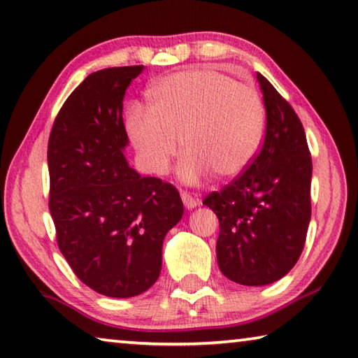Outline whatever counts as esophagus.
Here are the masks:
<instances>
[{
    "instance_id": "esophagus-1",
    "label": "esophagus",
    "mask_w": 358,
    "mask_h": 358,
    "mask_svg": "<svg viewBox=\"0 0 358 358\" xmlns=\"http://www.w3.org/2000/svg\"><path fill=\"white\" fill-rule=\"evenodd\" d=\"M181 201H183V203H185V207L187 208V210H192V208H196L197 205H199V201L196 197H192L189 192H186V191H181Z\"/></svg>"
}]
</instances>
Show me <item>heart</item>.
I'll return each mask as SVG.
<instances>
[{
	"label": "heart",
	"instance_id": "b5f03b06",
	"mask_svg": "<svg viewBox=\"0 0 358 358\" xmlns=\"http://www.w3.org/2000/svg\"><path fill=\"white\" fill-rule=\"evenodd\" d=\"M150 112L134 108L126 129L143 167L164 175L178 153L180 178L196 185L208 173L227 180L251 164L264 136L257 90L211 69H187L148 90Z\"/></svg>",
	"mask_w": 358,
	"mask_h": 358
}]
</instances>
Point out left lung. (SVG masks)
I'll return each mask as SVG.
<instances>
[{
    "label": "left lung",
    "mask_w": 358,
    "mask_h": 358,
    "mask_svg": "<svg viewBox=\"0 0 358 358\" xmlns=\"http://www.w3.org/2000/svg\"><path fill=\"white\" fill-rule=\"evenodd\" d=\"M265 138L246 171L203 205L220 220L217 265L230 281L265 286L296 264L311 220L313 162L300 118L257 72Z\"/></svg>",
    "instance_id": "left-lung-1"
}]
</instances>
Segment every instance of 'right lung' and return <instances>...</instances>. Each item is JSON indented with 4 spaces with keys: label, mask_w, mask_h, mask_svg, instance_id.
Instances as JSON below:
<instances>
[{
    "label": "right lung",
    "mask_w": 358,
    "mask_h": 358,
    "mask_svg": "<svg viewBox=\"0 0 358 358\" xmlns=\"http://www.w3.org/2000/svg\"><path fill=\"white\" fill-rule=\"evenodd\" d=\"M142 69L90 74L66 99L48 138V208L59 251L78 280L113 299L157 281L162 243L185 211L175 186L141 177L124 157L123 99Z\"/></svg>",
    "instance_id": "1"
}]
</instances>
